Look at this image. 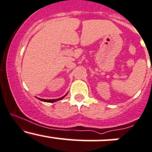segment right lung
I'll list each match as a JSON object with an SVG mask.
<instances>
[{
	"instance_id": "obj_1",
	"label": "right lung",
	"mask_w": 152,
	"mask_h": 152,
	"mask_svg": "<svg viewBox=\"0 0 152 152\" xmlns=\"http://www.w3.org/2000/svg\"><path fill=\"white\" fill-rule=\"evenodd\" d=\"M66 94H65V95L63 96L62 97H61V98H58V99H52V100H45V99H40V100H42V101H43V102H47V103H54V102L58 101V100H61V99L64 98V97L66 96Z\"/></svg>"
}]
</instances>
